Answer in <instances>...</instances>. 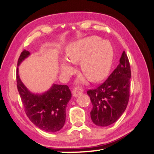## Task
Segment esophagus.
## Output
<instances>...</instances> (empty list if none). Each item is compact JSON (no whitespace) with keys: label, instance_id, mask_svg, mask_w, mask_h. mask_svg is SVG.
<instances>
[{"label":"esophagus","instance_id":"34e87169","mask_svg":"<svg viewBox=\"0 0 154 154\" xmlns=\"http://www.w3.org/2000/svg\"><path fill=\"white\" fill-rule=\"evenodd\" d=\"M83 90H82L81 88H80L79 87H75L73 88V90H72V94L74 97L79 96L80 94H83Z\"/></svg>","mask_w":154,"mask_h":154}]
</instances>
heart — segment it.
I'll return each instance as SVG.
<instances>
[{
    "instance_id": "1",
    "label": "heart",
    "mask_w": 154,
    "mask_h": 154,
    "mask_svg": "<svg viewBox=\"0 0 154 154\" xmlns=\"http://www.w3.org/2000/svg\"><path fill=\"white\" fill-rule=\"evenodd\" d=\"M113 48L109 42L102 41L98 36H90L67 46L66 57L69 62H81V71L90 81L104 79L111 69L113 60ZM66 62L62 64L64 73L71 71Z\"/></svg>"
}]
</instances>
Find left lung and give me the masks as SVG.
<instances>
[{
  "label": "left lung",
  "mask_w": 154,
  "mask_h": 154,
  "mask_svg": "<svg viewBox=\"0 0 154 154\" xmlns=\"http://www.w3.org/2000/svg\"><path fill=\"white\" fill-rule=\"evenodd\" d=\"M131 70L123 51L120 63L104 83L87 94L92 104L90 116L97 125L105 127L115 123L128 106L130 98Z\"/></svg>",
  "instance_id": "left-lung-1"
}]
</instances>
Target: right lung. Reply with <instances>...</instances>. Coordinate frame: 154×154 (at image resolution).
<instances>
[{
    "label": "right lung",
    "instance_id": "obj_1",
    "mask_svg": "<svg viewBox=\"0 0 154 154\" xmlns=\"http://www.w3.org/2000/svg\"><path fill=\"white\" fill-rule=\"evenodd\" d=\"M30 53L24 50L18 59L17 66ZM17 86L24 111L29 120L42 130L55 132L64 125L66 109L71 93L66 85L54 84L52 88L42 94H34L27 90L20 79L17 69Z\"/></svg>",
    "mask_w": 154,
    "mask_h": 154
}]
</instances>
